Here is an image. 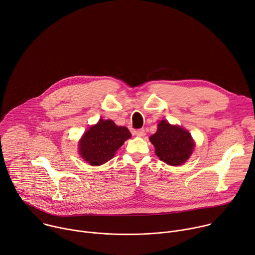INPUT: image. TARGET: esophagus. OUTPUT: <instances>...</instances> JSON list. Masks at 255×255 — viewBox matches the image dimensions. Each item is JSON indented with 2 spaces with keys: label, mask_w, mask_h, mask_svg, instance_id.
I'll list each match as a JSON object with an SVG mask.
<instances>
[{
  "label": "esophagus",
  "mask_w": 255,
  "mask_h": 255,
  "mask_svg": "<svg viewBox=\"0 0 255 255\" xmlns=\"http://www.w3.org/2000/svg\"><path fill=\"white\" fill-rule=\"evenodd\" d=\"M133 134H135L136 136H144L145 134H146V132H145V129L144 128H139V129H136V130H134L133 131Z\"/></svg>",
  "instance_id": "1"
}]
</instances>
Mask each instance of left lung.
<instances>
[{
	"label": "left lung",
	"mask_w": 255,
	"mask_h": 255,
	"mask_svg": "<svg viewBox=\"0 0 255 255\" xmlns=\"http://www.w3.org/2000/svg\"><path fill=\"white\" fill-rule=\"evenodd\" d=\"M159 159L171 166L186 162L194 149L191 134L179 126H172L166 121L158 124L157 131L150 136Z\"/></svg>",
	"instance_id": "1"
}]
</instances>
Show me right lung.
Wrapping results in <instances>:
<instances>
[{
    "mask_svg": "<svg viewBox=\"0 0 255 255\" xmlns=\"http://www.w3.org/2000/svg\"><path fill=\"white\" fill-rule=\"evenodd\" d=\"M130 132L126 127H118L110 120H100L83 134L79 142V154L92 166H99L115 157Z\"/></svg>",
    "mask_w": 255,
    "mask_h": 255,
    "instance_id": "add662e5",
    "label": "right lung"
}]
</instances>
